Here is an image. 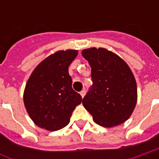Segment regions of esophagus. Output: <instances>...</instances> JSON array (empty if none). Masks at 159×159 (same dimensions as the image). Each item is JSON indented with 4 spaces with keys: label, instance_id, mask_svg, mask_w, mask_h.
<instances>
[{
    "label": "esophagus",
    "instance_id": "obj_1",
    "mask_svg": "<svg viewBox=\"0 0 159 159\" xmlns=\"http://www.w3.org/2000/svg\"><path fill=\"white\" fill-rule=\"evenodd\" d=\"M85 93H86V91H85V90H82V91H81V92H80V94H81V96L83 97H84V95H85Z\"/></svg>",
    "mask_w": 159,
    "mask_h": 159
}]
</instances>
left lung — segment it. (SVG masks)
<instances>
[{"instance_id":"left-lung-1","label":"left lung","mask_w":159,"mask_h":159,"mask_svg":"<svg viewBox=\"0 0 159 159\" xmlns=\"http://www.w3.org/2000/svg\"><path fill=\"white\" fill-rule=\"evenodd\" d=\"M82 55L91 66L93 82L83 107L100 126L111 128L125 122L137 100L136 82L129 67L119 56L101 48L84 49Z\"/></svg>"}]
</instances>
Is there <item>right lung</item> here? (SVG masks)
Here are the masks:
<instances>
[{
  "mask_svg": "<svg viewBox=\"0 0 159 159\" xmlns=\"http://www.w3.org/2000/svg\"><path fill=\"white\" fill-rule=\"evenodd\" d=\"M76 50L58 51L37 66L26 83L24 102L37 126L51 131L66 127L82 96L72 89L68 68Z\"/></svg>",
  "mask_w": 159,
  "mask_h": 159,
  "instance_id": "obj_1",
  "label": "right lung"
}]
</instances>
